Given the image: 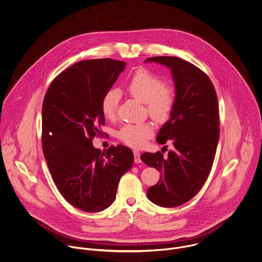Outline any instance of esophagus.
<instances>
[{
    "label": "esophagus",
    "instance_id": "obj_1",
    "mask_svg": "<svg viewBox=\"0 0 262 262\" xmlns=\"http://www.w3.org/2000/svg\"><path fill=\"white\" fill-rule=\"evenodd\" d=\"M134 157H135V163L139 164L142 162L141 160V154L139 150H134Z\"/></svg>",
    "mask_w": 262,
    "mask_h": 262
}]
</instances>
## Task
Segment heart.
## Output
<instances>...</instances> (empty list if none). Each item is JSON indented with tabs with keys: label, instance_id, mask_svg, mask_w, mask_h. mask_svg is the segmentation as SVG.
<instances>
[{
	"label": "heart",
	"instance_id": "b5f03b06",
	"mask_svg": "<svg viewBox=\"0 0 262 262\" xmlns=\"http://www.w3.org/2000/svg\"><path fill=\"white\" fill-rule=\"evenodd\" d=\"M125 90L134 98L145 103L147 113L159 121L167 120L172 115L176 105L177 93L173 85L164 83V80L145 68L138 69L127 80ZM119 93L117 90L108 91L102 98L101 110L106 118L117 115ZM152 134V125L148 122L123 125L117 137L124 144L139 147L145 145Z\"/></svg>",
	"mask_w": 262,
	"mask_h": 262
}]
</instances>
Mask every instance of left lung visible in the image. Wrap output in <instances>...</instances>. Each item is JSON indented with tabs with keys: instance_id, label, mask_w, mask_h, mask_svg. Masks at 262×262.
Wrapping results in <instances>:
<instances>
[{
	"instance_id": "left-lung-1",
	"label": "left lung",
	"mask_w": 262,
	"mask_h": 262,
	"mask_svg": "<svg viewBox=\"0 0 262 262\" xmlns=\"http://www.w3.org/2000/svg\"><path fill=\"white\" fill-rule=\"evenodd\" d=\"M171 69L177 100L170 119L161 127L157 142L171 140L173 149L144 152L141 160L160 171L158 184L146 191L149 201L177 207L191 200L210 174L219 141V108L210 78L194 64L173 56L149 57Z\"/></svg>"
}]
</instances>
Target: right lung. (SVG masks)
<instances>
[{
	"mask_svg": "<svg viewBox=\"0 0 262 262\" xmlns=\"http://www.w3.org/2000/svg\"><path fill=\"white\" fill-rule=\"evenodd\" d=\"M125 62L111 58L79 61L54 78L42 107V148L59 192L72 206L99 212L116 200L121 176L133 166L127 146L100 150L92 139L104 124L103 96Z\"/></svg>",
	"mask_w": 262,
	"mask_h": 262,
	"instance_id": "right-lung-1",
	"label": "right lung"
}]
</instances>
